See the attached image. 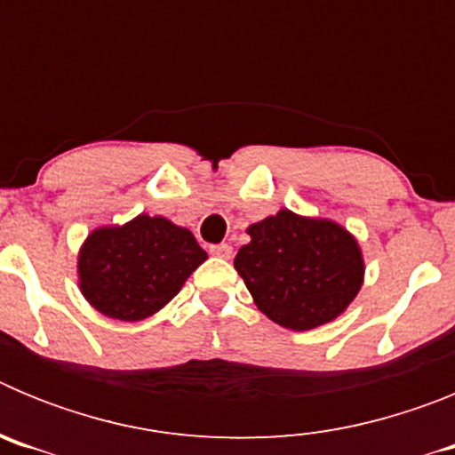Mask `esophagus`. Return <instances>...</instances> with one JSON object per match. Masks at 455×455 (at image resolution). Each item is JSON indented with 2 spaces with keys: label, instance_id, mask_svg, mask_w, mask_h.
I'll return each instance as SVG.
<instances>
[{
  "label": "esophagus",
  "instance_id": "esophagus-1",
  "mask_svg": "<svg viewBox=\"0 0 455 455\" xmlns=\"http://www.w3.org/2000/svg\"><path fill=\"white\" fill-rule=\"evenodd\" d=\"M209 252H212L214 257H220V259H230L232 246H228V243H219V246L209 248Z\"/></svg>",
  "mask_w": 455,
  "mask_h": 455
}]
</instances>
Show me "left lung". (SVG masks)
Here are the masks:
<instances>
[{
    "instance_id": "8db88e82",
    "label": "left lung",
    "mask_w": 455,
    "mask_h": 455,
    "mask_svg": "<svg viewBox=\"0 0 455 455\" xmlns=\"http://www.w3.org/2000/svg\"><path fill=\"white\" fill-rule=\"evenodd\" d=\"M235 257L259 312L289 331H312L344 312L364 283L355 236L331 219L280 209L248 228Z\"/></svg>"
}]
</instances>
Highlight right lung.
I'll use <instances>...</instances> for the list:
<instances>
[{
	"instance_id": "obj_1",
	"label": "right lung",
	"mask_w": 455,
	"mask_h": 455,
	"mask_svg": "<svg viewBox=\"0 0 455 455\" xmlns=\"http://www.w3.org/2000/svg\"><path fill=\"white\" fill-rule=\"evenodd\" d=\"M204 259L207 252L187 228L139 214L86 236L77 257L79 289L100 315L143 321L171 303Z\"/></svg>"
}]
</instances>
